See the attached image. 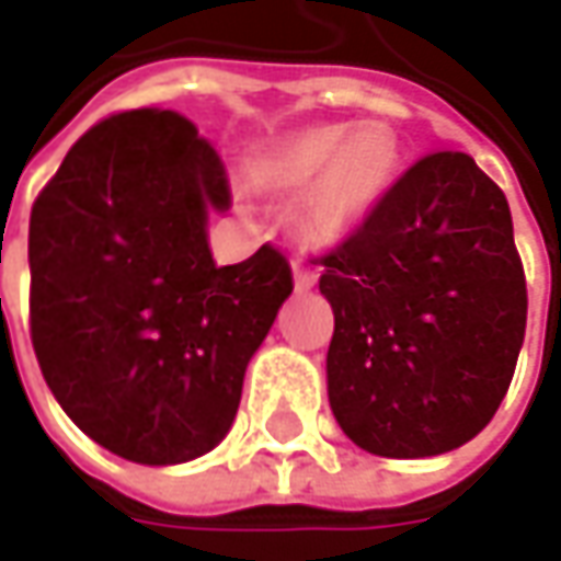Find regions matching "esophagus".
<instances>
[{
    "instance_id": "esophagus-1",
    "label": "esophagus",
    "mask_w": 561,
    "mask_h": 561,
    "mask_svg": "<svg viewBox=\"0 0 561 561\" xmlns=\"http://www.w3.org/2000/svg\"><path fill=\"white\" fill-rule=\"evenodd\" d=\"M293 280H296V290H312L318 271L306 259H293Z\"/></svg>"
}]
</instances>
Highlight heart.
<instances>
[{
  "instance_id": "heart-1",
  "label": "heart",
  "mask_w": 561,
  "mask_h": 561,
  "mask_svg": "<svg viewBox=\"0 0 561 561\" xmlns=\"http://www.w3.org/2000/svg\"><path fill=\"white\" fill-rule=\"evenodd\" d=\"M399 171L397 134L383 121L318 124L274 146L259 162V181L271 190L299 193L312 187L309 225L334 240L368 215Z\"/></svg>"
}]
</instances>
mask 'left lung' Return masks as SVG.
<instances>
[{
    "label": "left lung",
    "mask_w": 561,
    "mask_h": 561,
    "mask_svg": "<svg viewBox=\"0 0 561 561\" xmlns=\"http://www.w3.org/2000/svg\"><path fill=\"white\" fill-rule=\"evenodd\" d=\"M314 262L334 309L328 397L346 437L424 459L481 434L515 375L528 284L506 193L474 159H419Z\"/></svg>",
    "instance_id": "left-lung-1"
}]
</instances>
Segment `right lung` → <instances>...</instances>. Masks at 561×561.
I'll return each instance as SVG.
<instances>
[{
    "instance_id": "1",
    "label": "right lung",
    "mask_w": 561,
    "mask_h": 561,
    "mask_svg": "<svg viewBox=\"0 0 561 561\" xmlns=\"http://www.w3.org/2000/svg\"><path fill=\"white\" fill-rule=\"evenodd\" d=\"M227 168L196 124L134 108L68 149L31 211V340L77 427L121 459L178 465L225 440L293 271L277 247L215 265Z\"/></svg>"
}]
</instances>
